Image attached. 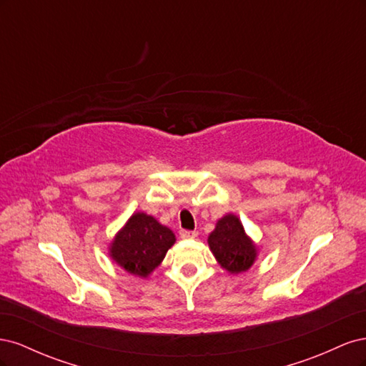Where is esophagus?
<instances>
[{"label": "esophagus", "mask_w": 366, "mask_h": 366, "mask_svg": "<svg viewBox=\"0 0 366 366\" xmlns=\"http://www.w3.org/2000/svg\"><path fill=\"white\" fill-rule=\"evenodd\" d=\"M180 237H182L183 239L197 238V237H198V232H195V230H182V232H180Z\"/></svg>", "instance_id": "34e87169"}]
</instances>
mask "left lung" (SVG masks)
<instances>
[{
  "mask_svg": "<svg viewBox=\"0 0 366 366\" xmlns=\"http://www.w3.org/2000/svg\"><path fill=\"white\" fill-rule=\"evenodd\" d=\"M207 244L221 269L232 274L247 272L258 259L259 249L246 234L235 214L221 217L207 237Z\"/></svg>",
  "mask_w": 366,
  "mask_h": 366,
  "instance_id": "left-lung-1",
  "label": "left lung"
}]
</instances>
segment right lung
<instances>
[{"instance_id":"obj_1","label":"right lung","mask_w":366,"mask_h":366,"mask_svg":"<svg viewBox=\"0 0 366 366\" xmlns=\"http://www.w3.org/2000/svg\"><path fill=\"white\" fill-rule=\"evenodd\" d=\"M175 244V234L145 212H134L108 246L109 258L122 270L147 280Z\"/></svg>"}]
</instances>
